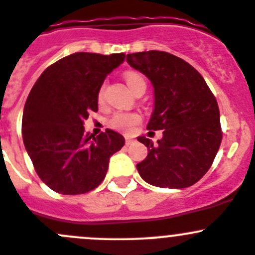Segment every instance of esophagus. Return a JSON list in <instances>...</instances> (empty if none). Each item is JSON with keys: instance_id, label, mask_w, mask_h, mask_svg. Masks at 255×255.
I'll list each match as a JSON object with an SVG mask.
<instances>
[{"instance_id": "34e87169", "label": "esophagus", "mask_w": 255, "mask_h": 255, "mask_svg": "<svg viewBox=\"0 0 255 255\" xmlns=\"http://www.w3.org/2000/svg\"><path fill=\"white\" fill-rule=\"evenodd\" d=\"M132 142H133L132 137H130V136H127V137H125V143H127V145H130V143H132Z\"/></svg>"}]
</instances>
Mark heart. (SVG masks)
Returning a JSON list of instances; mask_svg holds the SVG:
<instances>
[{
    "mask_svg": "<svg viewBox=\"0 0 255 255\" xmlns=\"http://www.w3.org/2000/svg\"><path fill=\"white\" fill-rule=\"evenodd\" d=\"M125 80H127V84L128 85L132 92H135L136 88H138L140 85L145 84V79L142 78V75H140L136 72H128L125 73ZM104 97H105V84H102L98 89L97 93V100L98 104L102 105L104 103ZM141 123V117L137 113H128V112H118L113 115L112 118L108 122V125L110 128H114V130L120 131V132L125 133H131L135 130L136 125Z\"/></svg>",
    "mask_w": 255,
    "mask_h": 255,
    "instance_id": "obj_1",
    "label": "heart"
}]
</instances>
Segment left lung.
<instances>
[{
    "label": "left lung",
    "instance_id": "left-lung-1",
    "mask_svg": "<svg viewBox=\"0 0 255 255\" xmlns=\"http://www.w3.org/2000/svg\"><path fill=\"white\" fill-rule=\"evenodd\" d=\"M127 62L151 80L155 109L147 130H162L147 157L136 165L146 182L162 188L195 185L212 166L222 142L219 109L202 75L186 60L167 52L148 50L127 55Z\"/></svg>",
    "mask_w": 255,
    "mask_h": 255
}]
</instances>
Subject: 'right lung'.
Masks as SVG:
<instances>
[{"mask_svg": "<svg viewBox=\"0 0 255 255\" xmlns=\"http://www.w3.org/2000/svg\"><path fill=\"white\" fill-rule=\"evenodd\" d=\"M124 58V53H74L49 65L32 88L22 136L37 175L50 190L62 195L94 190L105 178L109 158L124 146V137L110 128L94 136L83 127L89 113L98 112L99 87Z\"/></svg>", "mask_w": 255, "mask_h": 255, "instance_id": "right-lung-1", "label": "right lung"}]
</instances>
